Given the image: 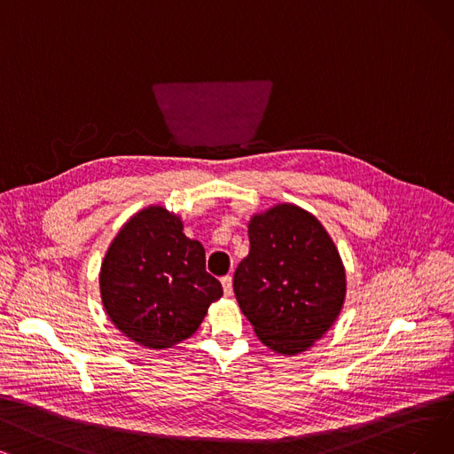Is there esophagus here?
I'll use <instances>...</instances> for the list:
<instances>
[{"instance_id": "esophagus-1", "label": "esophagus", "mask_w": 454, "mask_h": 454, "mask_svg": "<svg viewBox=\"0 0 454 454\" xmlns=\"http://www.w3.org/2000/svg\"><path fill=\"white\" fill-rule=\"evenodd\" d=\"M222 286H223L225 296H231V294H232V278H231V276L222 278Z\"/></svg>"}]
</instances>
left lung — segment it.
<instances>
[{"label": "left lung", "instance_id": "1", "mask_svg": "<svg viewBox=\"0 0 454 454\" xmlns=\"http://www.w3.org/2000/svg\"><path fill=\"white\" fill-rule=\"evenodd\" d=\"M249 253L234 271V296L264 347L283 356L309 350L347 298L339 249L317 215L293 203L247 222Z\"/></svg>", "mask_w": 454, "mask_h": 454}]
</instances>
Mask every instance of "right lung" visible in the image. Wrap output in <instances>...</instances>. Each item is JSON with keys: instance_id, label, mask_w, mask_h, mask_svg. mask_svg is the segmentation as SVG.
<instances>
[{"instance_id": "obj_1", "label": "right lung", "mask_w": 454, "mask_h": 454, "mask_svg": "<svg viewBox=\"0 0 454 454\" xmlns=\"http://www.w3.org/2000/svg\"><path fill=\"white\" fill-rule=\"evenodd\" d=\"M104 311L139 347L166 350L192 337L223 288L205 270V247L161 205L136 212L107 247L98 274Z\"/></svg>"}]
</instances>
